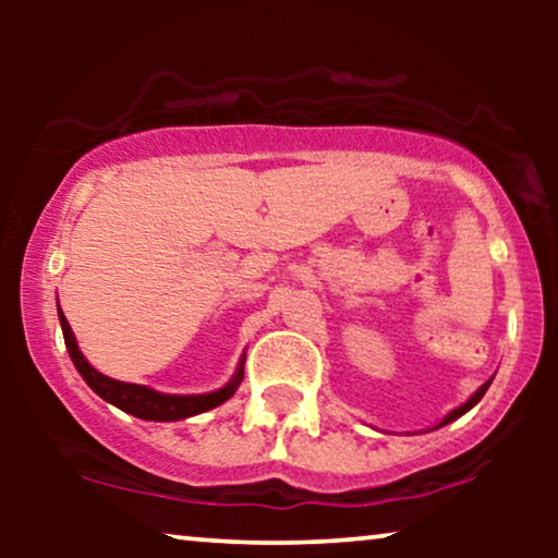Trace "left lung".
I'll return each instance as SVG.
<instances>
[{"instance_id": "obj_1", "label": "left lung", "mask_w": 558, "mask_h": 558, "mask_svg": "<svg viewBox=\"0 0 558 558\" xmlns=\"http://www.w3.org/2000/svg\"><path fill=\"white\" fill-rule=\"evenodd\" d=\"M487 388H490V380H485V384H483V386H480V388H477V391H475V393H472V396H470V399L462 403V407H457L454 411H449V414H447L445 418H441V422L437 424V429H439V426H445V424H449V422H454V418H460L462 414H468V411H470L472 407H475V403H477L480 399H483V396H485V391H487Z\"/></svg>"}]
</instances>
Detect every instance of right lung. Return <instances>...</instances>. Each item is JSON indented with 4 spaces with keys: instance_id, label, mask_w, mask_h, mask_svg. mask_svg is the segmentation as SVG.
I'll list each match as a JSON object with an SVG mask.
<instances>
[{
    "instance_id": "1",
    "label": "right lung",
    "mask_w": 558,
    "mask_h": 558,
    "mask_svg": "<svg viewBox=\"0 0 558 558\" xmlns=\"http://www.w3.org/2000/svg\"><path fill=\"white\" fill-rule=\"evenodd\" d=\"M58 317H60V327H63V338H65V348L71 353V361L75 365V371L81 373L83 380L94 388V391L101 396L104 401L113 403V407L126 411L136 418H147V422H178V418H187L195 414H203V411H210L220 407V403L231 399L235 393V388L241 386L243 380V361L239 363V371L235 376L228 380L223 388L213 393H197V396H174V393H159L155 388L147 386H136V384H124V380H113L104 373H98L94 365H90L83 353L78 350V342H75V335L68 325V319L63 312L58 307Z\"/></svg>"
}]
</instances>
